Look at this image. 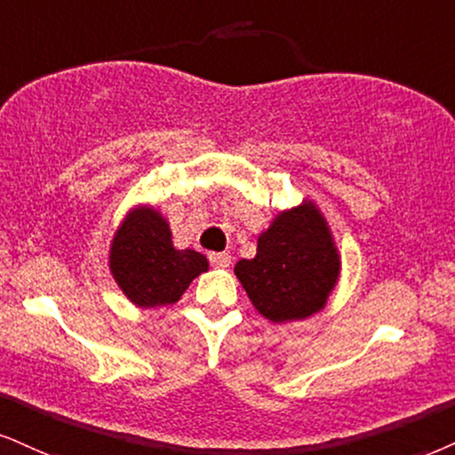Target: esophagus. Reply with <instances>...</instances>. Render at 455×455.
<instances>
[{"mask_svg": "<svg viewBox=\"0 0 455 455\" xmlns=\"http://www.w3.org/2000/svg\"><path fill=\"white\" fill-rule=\"evenodd\" d=\"M209 261L215 267H229V263H232V255L229 253H209Z\"/></svg>", "mask_w": 455, "mask_h": 455, "instance_id": "esophagus-1", "label": "esophagus"}]
</instances>
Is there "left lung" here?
<instances>
[{"label":"left lung","instance_id":"8db88e82","mask_svg":"<svg viewBox=\"0 0 455 455\" xmlns=\"http://www.w3.org/2000/svg\"><path fill=\"white\" fill-rule=\"evenodd\" d=\"M339 253L327 219L312 200L278 212L257 238V255L234 267L257 312L272 323L323 310L339 278Z\"/></svg>","mask_w":455,"mask_h":455}]
</instances>
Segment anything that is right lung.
<instances>
[{
    "instance_id": "obj_1",
    "label": "right lung",
    "mask_w": 455,
    "mask_h": 455,
    "mask_svg": "<svg viewBox=\"0 0 455 455\" xmlns=\"http://www.w3.org/2000/svg\"><path fill=\"white\" fill-rule=\"evenodd\" d=\"M109 270L134 306L160 307L181 299L189 283L209 270V261L198 251L175 249L166 219L143 204L117 228L109 246Z\"/></svg>"
}]
</instances>
